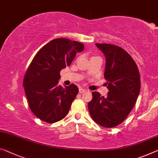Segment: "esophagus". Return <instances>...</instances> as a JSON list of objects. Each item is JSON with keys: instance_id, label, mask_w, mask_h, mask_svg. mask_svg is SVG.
Returning a JSON list of instances; mask_svg holds the SVG:
<instances>
[{"instance_id": "34e87169", "label": "esophagus", "mask_w": 158, "mask_h": 158, "mask_svg": "<svg viewBox=\"0 0 158 158\" xmlns=\"http://www.w3.org/2000/svg\"><path fill=\"white\" fill-rule=\"evenodd\" d=\"M86 91H87V89H84V88H80V89H79V93H81V94L85 93V92H86Z\"/></svg>"}]
</instances>
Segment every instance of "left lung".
Instances as JSON below:
<instances>
[{"label":"left lung","mask_w":158,"mask_h":158,"mask_svg":"<svg viewBox=\"0 0 158 158\" xmlns=\"http://www.w3.org/2000/svg\"><path fill=\"white\" fill-rule=\"evenodd\" d=\"M105 56L104 76L107 96L93 92L88 110L93 119L102 127L113 128L126 119L136 102L140 89V73L132 57L118 46L95 44Z\"/></svg>","instance_id":"1"}]
</instances>
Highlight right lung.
<instances>
[{
	"label": "right lung",
	"mask_w": 158,
	"mask_h": 158,
	"mask_svg": "<svg viewBox=\"0 0 158 158\" xmlns=\"http://www.w3.org/2000/svg\"><path fill=\"white\" fill-rule=\"evenodd\" d=\"M84 44L65 38L52 40L35 55L24 77L23 87L29 106L37 118L55 123L68 114L78 87L59 85L60 71L69 66Z\"/></svg>",
	"instance_id": "obj_1"
}]
</instances>
